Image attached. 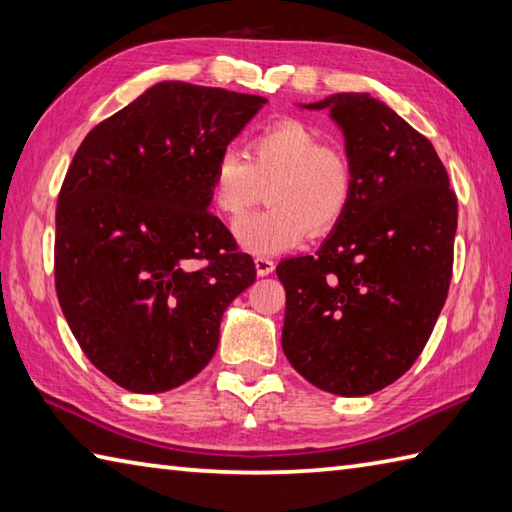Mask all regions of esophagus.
Masks as SVG:
<instances>
[{"label": "esophagus", "instance_id": "34e87169", "mask_svg": "<svg viewBox=\"0 0 512 512\" xmlns=\"http://www.w3.org/2000/svg\"><path fill=\"white\" fill-rule=\"evenodd\" d=\"M254 263H256V274H258V276H269L271 271H274V260H271V258L258 256V258L254 260Z\"/></svg>", "mask_w": 512, "mask_h": 512}]
</instances>
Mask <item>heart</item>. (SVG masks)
Returning <instances> with one entry per match:
<instances>
[{
  "label": "heart",
  "mask_w": 512,
  "mask_h": 512,
  "mask_svg": "<svg viewBox=\"0 0 512 512\" xmlns=\"http://www.w3.org/2000/svg\"><path fill=\"white\" fill-rule=\"evenodd\" d=\"M267 185L265 212L236 227V241L254 256H274L309 236H325L347 214L353 170L342 150L325 145L316 130L296 119L269 125L252 139L247 161L238 152L218 154L210 176L212 207L236 225Z\"/></svg>",
  "instance_id": "1"
}]
</instances>
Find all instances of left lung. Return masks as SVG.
<instances>
[{"instance_id":"left-lung-1","label":"left lung","mask_w":512,"mask_h":512,"mask_svg":"<svg viewBox=\"0 0 512 512\" xmlns=\"http://www.w3.org/2000/svg\"><path fill=\"white\" fill-rule=\"evenodd\" d=\"M329 110L353 170L347 214L316 256L287 258L283 351L314 387L356 398L389 387L420 356L446 302L457 198L431 141L367 92Z\"/></svg>"}]
</instances>
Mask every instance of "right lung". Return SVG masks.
Segmentation results:
<instances>
[{"label": "right lung", "instance_id": "1", "mask_svg": "<svg viewBox=\"0 0 512 512\" xmlns=\"http://www.w3.org/2000/svg\"><path fill=\"white\" fill-rule=\"evenodd\" d=\"M265 103L161 81L79 145L57 203L55 287L81 351L119 387L192 380L229 302L256 280L252 256L207 210L218 154Z\"/></svg>", "mask_w": 512, "mask_h": 512}]
</instances>
